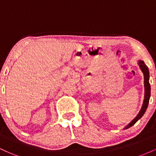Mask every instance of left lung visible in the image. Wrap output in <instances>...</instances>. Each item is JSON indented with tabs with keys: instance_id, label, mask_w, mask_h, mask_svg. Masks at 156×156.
Returning a JSON list of instances; mask_svg holds the SVG:
<instances>
[{
	"instance_id": "8db88e82",
	"label": "left lung",
	"mask_w": 156,
	"mask_h": 156,
	"mask_svg": "<svg viewBox=\"0 0 156 156\" xmlns=\"http://www.w3.org/2000/svg\"><path fill=\"white\" fill-rule=\"evenodd\" d=\"M139 65L140 67V69L142 71L143 74H144V102H143L142 107H141L140 112H139V114L136 116V117L133 119L131 122L129 123L126 126V128L125 129L130 128V127L133 126L136 122L139 120V119H141V117L144 115V114L145 113L147 108L148 106V103H149L150 98V85L149 83V78H150V73H149V69H148L147 66L144 64V62L143 61L139 60Z\"/></svg>"
}]
</instances>
